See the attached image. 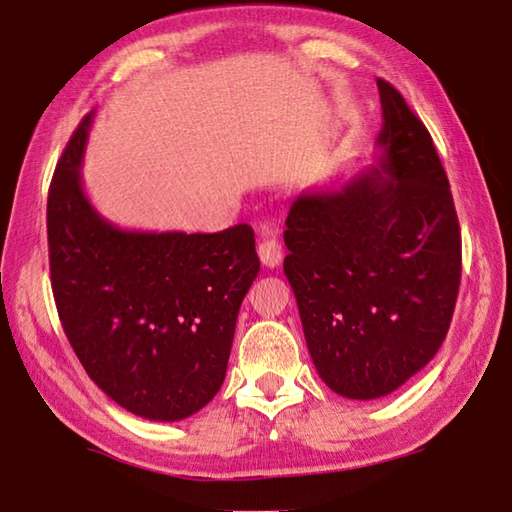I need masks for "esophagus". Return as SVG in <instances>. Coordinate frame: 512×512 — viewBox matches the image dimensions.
I'll list each match as a JSON object with an SVG mask.
<instances>
[{
	"label": "esophagus",
	"mask_w": 512,
	"mask_h": 512,
	"mask_svg": "<svg viewBox=\"0 0 512 512\" xmlns=\"http://www.w3.org/2000/svg\"><path fill=\"white\" fill-rule=\"evenodd\" d=\"M259 234H262V243H259V248H257L259 259H262V264L269 266V269H276V266L282 262V246L278 239V230L264 225Z\"/></svg>",
	"instance_id": "obj_1"
}]
</instances>
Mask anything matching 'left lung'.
Listing matches in <instances>:
<instances>
[{
	"label": "left lung",
	"mask_w": 512,
	"mask_h": 512,
	"mask_svg": "<svg viewBox=\"0 0 512 512\" xmlns=\"http://www.w3.org/2000/svg\"><path fill=\"white\" fill-rule=\"evenodd\" d=\"M377 165L296 197L285 276L312 363L352 400L393 393L439 352L462 276L460 223L437 149L391 82L377 80Z\"/></svg>",
	"instance_id": "8db88e82"
}]
</instances>
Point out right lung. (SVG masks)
I'll list each match as a JSON object with an SVG mask.
<instances>
[{"instance_id":"1","label":"right lung","mask_w":512,"mask_h":512,"mask_svg":"<svg viewBox=\"0 0 512 512\" xmlns=\"http://www.w3.org/2000/svg\"><path fill=\"white\" fill-rule=\"evenodd\" d=\"M82 119L48 193L57 312L91 381L135 416L181 421L225 381L243 296L259 273L255 232H128L91 207Z\"/></svg>"}]
</instances>
